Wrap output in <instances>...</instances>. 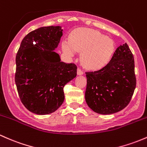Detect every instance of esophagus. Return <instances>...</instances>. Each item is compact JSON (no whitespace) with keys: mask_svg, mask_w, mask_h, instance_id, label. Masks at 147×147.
<instances>
[{"mask_svg":"<svg viewBox=\"0 0 147 147\" xmlns=\"http://www.w3.org/2000/svg\"><path fill=\"white\" fill-rule=\"evenodd\" d=\"M83 74V72L80 69H77V75L78 76H81Z\"/></svg>","mask_w":147,"mask_h":147,"instance_id":"34e87169","label":"esophagus"}]
</instances>
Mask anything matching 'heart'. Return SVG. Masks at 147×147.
I'll return each instance as SVG.
<instances>
[{
  "instance_id": "1",
  "label": "heart",
  "mask_w": 147,
  "mask_h": 147,
  "mask_svg": "<svg viewBox=\"0 0 147 147\" xmlns=\"http://www.w3.org/2000/svg\"><path fill=\"white\" fill-rule=\"evenodd\" d=\"M69 43L63 42L61 49L67 55L80 54L81 66L90 71H99L111 63L116 51L114 40L97 30L77 28L69 35Z\"/></svg>"
}]
</instances>
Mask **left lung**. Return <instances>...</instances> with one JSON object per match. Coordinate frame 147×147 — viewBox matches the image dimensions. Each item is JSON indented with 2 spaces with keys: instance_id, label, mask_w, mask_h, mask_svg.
Instances as JSON below:
<instances>
[{
  "instance_id": "1",
  "label": "left lung",
  "mask_w": 147,
  "mask_h": 147,
  "mask_svg": "<svg viewBox=\"0 0 147 147\" xmlns=\"http://www.w3.org/2000/svg\"><path fill=\"white\" fill-rule=\"evenodd\" d=\"M86 74L85 98L93 111L111 114L127 107L136 87L134 57L127 43L116 49L107 67Z\"/></svg>"
}]
</instances>
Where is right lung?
<instances>
[{"mask_svg":"<svg viewBox=\"0 0 147 147\" xmlns=\"http://www.w3.org/2000/svg\"><path fill=\"white\" fill-rule=\"evenodd\" d=\"M62 31L60 26L34 30L24 38L17 53V92L24 106L36 114L57 110L64 100V86L76 76V66L61 61L55 52Z\"/></svg>","mask_w":147,"mask_h":147,"instance_id":"1","label":"right lung"}]
</instances>
